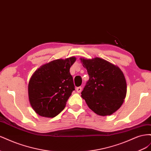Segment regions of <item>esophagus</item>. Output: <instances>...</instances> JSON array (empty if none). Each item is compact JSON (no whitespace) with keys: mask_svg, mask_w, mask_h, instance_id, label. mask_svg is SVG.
Wrapping results in <instances>:
<instances>
[{"mask_svg":"<svg viewBox=\"0 0 151 151\" xmlns=\"http://www.w3.org/2000/svg\"><path fill=\"white\" fill-rule=\"evenodd\" d=\"M82 90V88L81 87H78V88H76V91L77 93H81V91Z\"/></svg>","mask_w":151,"mask_h":151,"instance_id":"obj_1","label":"esophagus"}]
</instances>
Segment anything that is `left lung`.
<instances>
[{
	"mask_svg": "<svg viewBox=\"0 0 151 151\" xmlns=\"http://www.w3.org/2000/svg\"><path fill=\"white\" fill-rule=\"evenodd\" d=\"M80 60L89 76L81 97L97 115H112L121 107L126 97L127 86L123 72L118 66L99 57Z\"/></svg>",
	"mask_w": 151,
	"mask_h": 151,
	"instance_id": "8db88e82",
	"label": "left lung"
}]
</instances>
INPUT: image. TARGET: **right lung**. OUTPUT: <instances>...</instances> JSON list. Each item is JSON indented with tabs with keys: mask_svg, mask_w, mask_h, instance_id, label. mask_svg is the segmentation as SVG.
<instances>
[{
	"mask_svg": "<svg viewBox=\"0 0 151 151\" xmlns=\"http://www.w3.org/2000/svg\"><path fill=\"white\" fill-rule=\"evenodd\" d=\"M76 60L75 57L57 59L43 64L32 75L28 83V97L38 115L53 118L64 109L75 90L70 68Z\"/></svg>",
	"mask_w": 151,
	"mask_h": 151,
	"instance_id": "right-lung-1",
	"label": "right lung"
}]
</instances>
